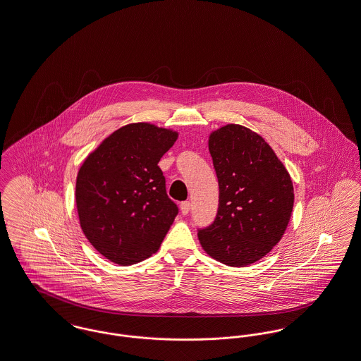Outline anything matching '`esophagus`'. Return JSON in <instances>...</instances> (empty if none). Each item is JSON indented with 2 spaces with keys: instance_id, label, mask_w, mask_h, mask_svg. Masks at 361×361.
I'll return each mask as SVG.
<instances>
[{
  "instance_id": "obj_1",
  "label": "esophagus",
  "mask_w": 361,
  "mask_h": 361,
  "mask_svg": "<svg viewBox=\"0 0 361 361\" xmlns=\"http://www.w3.org/2000/svg\"><path fill=\"white\" fill-rule=\"evenodd\" d=\"M180 210H181L183 215H187L188 212H191V203L190 202H183L180 204Z\"/></svg>"
}]
</instances>
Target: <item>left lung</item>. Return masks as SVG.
Listing matches in <instances>:
<instances>
[{
	"label": "left lung",
	"instance_id": "obj_1",
	"mask_svg": "<svg viewBox=\"0 0 361 361\" xmlns=\"http://www.w3.org/2000/svg\"><path fill=\"white\" fill-rule=\"evenodd\" d=\"M209 149L219 204L214 222L197 237L215 260L245 267L269 254L285 233L295 203L292 178L266 140L243 126L212 132Z\"/></svg>",
	"mask_w": 361,
	"mask_h": 361
}]
</instances>
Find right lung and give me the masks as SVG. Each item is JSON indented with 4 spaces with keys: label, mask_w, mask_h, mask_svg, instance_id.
<instances>
[{
    "label": "right lung",
    "mask_w": 361,
    "mask_h": 361,
    "mask_svg": "<svg viewBox=\"0 0 361 361\" xmlns=\"http://www.w3.org/2000/svg\"><path fill=\"white\" fill-rule=\"evenodd\" d=\"M178 133L149 123L114 130L94 149L76 178V207L91 245L120 266L155 254L178 209L158 162Z\"/></svg>",
    "instance_id": "obj_1"
}]
</instances>
